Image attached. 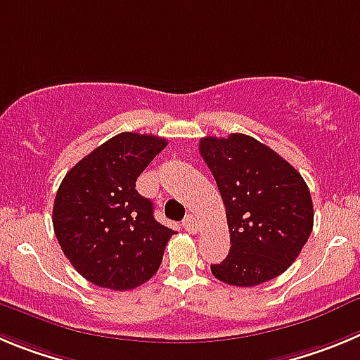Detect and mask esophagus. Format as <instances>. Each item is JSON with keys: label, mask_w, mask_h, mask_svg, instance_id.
<instances>
[{"label": "esophagus", "mask_w": 360, "mask_h": 360, "mask_svg": "<svg viewBox=\"0 0 360 360\" xmlns=\"http://www.w3.org/2000/svg\"><path fill=\"white\" fill-rule=\"evenodd\" d=\"M183 228L186 229L188 233H195L197 231V222L193 219V215H188L186 219L183 220Z\"/></svg>", "instance_id": "esophagus-1"}]
</instances>
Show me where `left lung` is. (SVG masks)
<instances>
[{"label":"left lung","mask_w":360,"mask_h":360,"mask_svg":"<svg viewBox=\"0 0 360 360\" xmlns=\"http://www.w3.org/2000/svg\"><path fill=\"white\" fill-rule=\"evenodd\" d=\"M199 152L226 206L229 255L212 265L217 280L255 287L290 267L314 226L312 197L296 168L245 134L206 136Z\"/></svg>","instance_id":"obj_1"}]
</instances>
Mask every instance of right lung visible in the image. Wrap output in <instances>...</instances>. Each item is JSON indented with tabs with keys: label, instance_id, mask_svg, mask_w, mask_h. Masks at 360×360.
<instances>
[{
	"label": "right lung",
	"instance_id": "add662e5",
	"mask_svg": "<svg viewBox=\"0 0 360 360\" xmlns=\"http://www.w3.org/2000/svg\"><path fill=\"white\" fill-rule=\"evenodd\" d=\"M167 147L160 136L122 132L96 147L64 176L53 202L60 249L87 281L129 290L160 269L174 229L154 219L136 179Z\"/></svg>",
	"mask_w": 360,
	"mask_h": 360
}]
</instances>
